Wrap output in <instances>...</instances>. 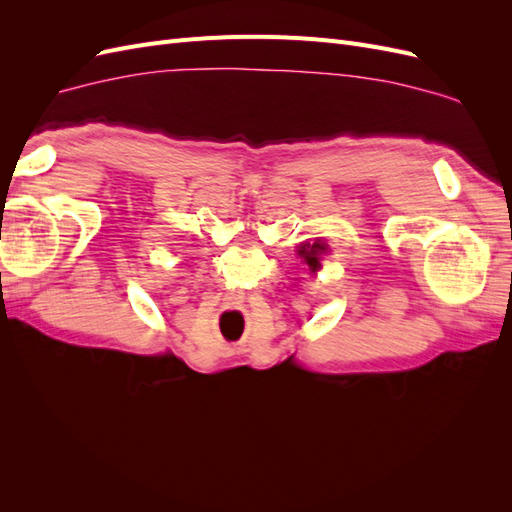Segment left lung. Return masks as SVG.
<instances>
[{
	"instance_id": "left-lung-1",
	"label": "left lung",
	"mask_w": 512,
	"mask_h": 512,
	"mask_svg": "<svg viewBox=\"0 0 512 512\" xmlns=\"http://www.w3.org/2000/svg\"><path fill=\"white\" fill-rule=\"evenodd\" d=\"M327 252H329V245L320 241V239H316L314 243H301V247L297 250V254L305 260V265L309 267V271H312V273H316L322 267L320 258H322V254H327Z\"/></svg>"
}]
</instances>
